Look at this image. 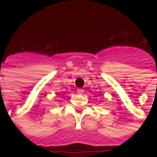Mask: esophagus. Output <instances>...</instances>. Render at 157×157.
I'll return each instance as SVG.
<instances>
[{
	"label": "esophagus",
	"mask_w": 157,
	"mask_h": 157,
	"mask_svg": "<svg viewBox=\"0 0 157 157\" xmlns=\"http://www.w3.org/2000/svg\"><path fill=\"white\" fill-rule=\"evenodd\" d=\"M77 93H78L79 94H82L84 93V90L83 89H78V90H77Z\"/></svg>",
	"instance_id": "esophagus-1"
}]
</instances>
